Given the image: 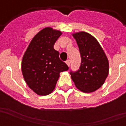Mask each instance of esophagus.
I'll use <instances>...</instances> for the list:
<instances>
[{
  "label": "esophagus",
  "mask_w": 126,
  "mask_h": 126,
  "mask_svg": "<svg viewBox=\"0 0 126 126\" xmlns=\"http://www.w3.org/2000/svg\"><path fill=\"white\" fill-rule=\"evenodd\" d=\"M66 63H67V65L69 67L70 66V61L69 60H67V61H66Z\"/></svg>",
  "instance_id": "34e87169"
}]
</instances>
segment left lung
<instances>
[{
  "mask_svg": "<svg viewBox=\"0 0 126 126\" xmlns=\"http://www.w3.org/2000/svg\"><path fill=\"white\" fill-rule=\"evenodd\" d=\"M79 47L81 65L78 71H70L74 84L83 93H93L101 87L109 74V61L100 44L90 33L73 34Z\"/></svg>",
  "mask_w": 126,
  "mask_h": 126,
  "instance_id": "left-lung-1",
  "label": "left lung"
}]
</instances>
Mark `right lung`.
<instances>
[{
	"label": "right lung",
	"mask_w": 126,
	"mask_h": 126,
	"mask_svg": "<svg viewBox=\"0 0 126 126\" xmlns=\"http://www.w3.org/2000/svg\"><path fill=\"white\" fill-rule=\"evenodd\" d=\"M61 34V32L49 27L42 29L32 40L23 55L21 62L23 78L37 94H50L60 72L69 69L67 64L59 59V52L53 47Z\"/></svg>",
	"instance_id": "add662e5"
}]
</instances>
